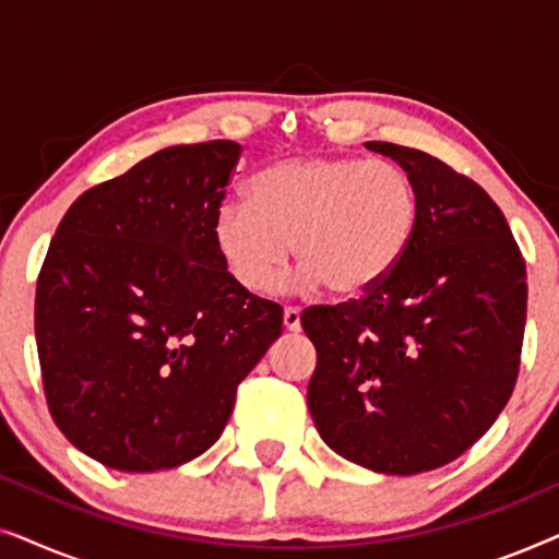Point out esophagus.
<instances>
[{
    "label": "esophagus",
    "instance_id": "34e87169",
    "mask_svg": "<svg viewBox=\"0 0 559 559\" xmlns=\"http://www.w3.org/2000/svg\"><path fill=\"white\" fill-rule=\"evenodd\" d=\"M282 323H285V331L289 333H297L300 331V310L297 308H285V312H282Z\"/></svg>",
    "mask_w": 559,
    "mask_h": 559
}]
</instances>
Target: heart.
Wrapping results in <instances>:
<instances>
[{
    "label": "heart",
    "instance_id": "b5f03b06",
    "mask_svg": "<svg viewBox=\"0 0 559 559\" xmlns=\"http://www.w3.org/2000/svg\"><path fill=\"white\" fill-rule=\"evenodd\" d=\"M247 201L213 213L211 241L249 293L280 280L295 243L302 287L361 297L402 262L419 218L412 178L389 159H277L249 180Z\"/></svg>",
    "mask_w": 559,
    "mask_h": 559
}]
</instances>
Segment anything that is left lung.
<instances>
[{"label": "left lung", "mask_w": 559, "mask_h": 559, "mask_svg": "<svg viewBox=\"0 0 559 559\" xmlns=\"http://www.w3.org/2000/svg\"><path fill=\"white\" fill-rule=\"evenodd\" d=\"M417 190V231L361 300L300 316L318 350L308 407L328 448L386 476L463 455L514 392L526 266L499 205L427 152L366 142Z\"/></svg>", "instance_id": "8db88e82"}]
</instances>
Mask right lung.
Masks as SVG:
<instances>
[{
    "mask_svg": "<svg viewBox=\"0 0 559 559\" xmlns=\"http://www.w3.org/2000/svg\"><path fill=\"white\" fill-rule=\"evenodd\" d=\"M241 147L178 144L91 188L60 221L35 293L48 409L81 453L152 473L221 438L282 308L236 285L211 241Z\"/></svg>",
    "mask_w": 559,
    "mask_h": 559,
    "instance_id": "1",
    "label": "right lung"
}]
</instances>
